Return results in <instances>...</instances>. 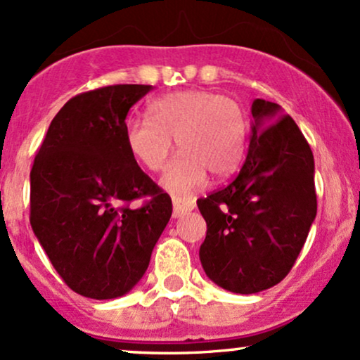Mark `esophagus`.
I'll return each mask as SVG.
<instances>
[{
  "mask_svg": "<svg viewBox=\"0 0 360 360\" xmlns=\"http://www.w3.org/2000/svg\"><path fill=\"white\" fill-rule=\"evenodd\" d=\"M172 217L174 218H179L183 217V214H186L188 212H191V210H194V203L193 201H186L183 200V198H172Z\"/></svg>",
  "mask_w": 360,
  "mask_h": 360,
  "instance_id": "esophagus-1",
  "label": "esophagus"
}]
</instances>
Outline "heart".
Listing matches in <instances>:
<instances>
[{
    "label": "heart",
    "mask_w": 360,
    "mask_h": 360,
    "mask_svg": "<svg viewBox=\"0 0 360 360\" xmlns=\"http://www.w3.org/2000/svg\"><path fill=\"white\" fill-rule=\"evenodd\" d=\"M148 117L127 123L125 143L142 166L160 171L176 140L179 152L162 177L171 193L191 194L206 183L208 172L223 179L240 166L247 125L232 98L201 89L176 91L152 101Z\"/></svg>",
    "instance_id": "1"
}]
</instances>
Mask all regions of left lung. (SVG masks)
I'll list each match as a JSON object with an SVG mask.
<instances>
[{"mask_svg":"<svg viewBox=\"0 0 360 360\" xmlns=\"http://www.w3.org/2000/svg\"><path fill=\"white\" fill-rule=\"evenodd\" d=\"M243 166L198 201L206 220L201 266L217 286L252 295L281 283L316 217L315 160L298 125L276 103H252Z\"/></svg>","mask_w":360,"mask_h":360,"instance_id":"obj_1","label":"left lung"}]
</instances>
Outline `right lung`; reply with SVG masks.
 <instances>
[{"label":"right lung","mask_w":360,"mask_h":360,"mask_svg":"<svg viewBox=\"0 0 360 360\" xmlns=\"http://www.w3.org/2000/svg\"><path fill=\"white\" fill-rule=\"evenodd\" d=\"M150 89L117 84L71 98L34 160L32 230L65 284L86 298L113 300L134 289L172 214L171 198L125 143L128 111ZM142 195L151 201L126 206Z\"/></svg>","instance_id":"add662e5"}]
</instances>
